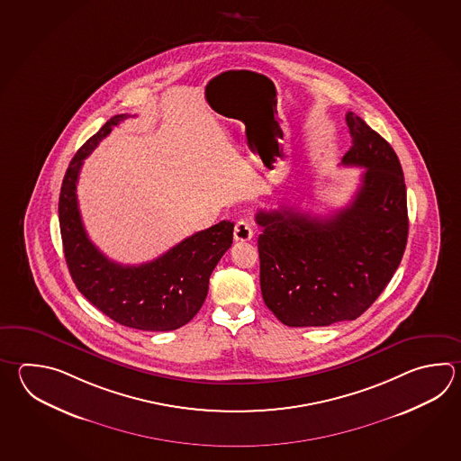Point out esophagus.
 Wrapping results in <instances>:
<instances>
[{"label": "esophagus", "mask_w": 461, "mask_h": 461, "mask_svg": "<svg viewBox=\"0 0 461 461\" xmlns=\"http://www.w3.org/2000/svg\"><path fill=\"white\" fill-rule=\"evenodd\" d=\"M253 226L246 220H240L235 225V240L236 241H249L253 238Z\"/></svg>", "instance_id": "34e87169"}]
</instances>
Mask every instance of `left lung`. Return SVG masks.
Masks as SVG:
<instances>
[{
    "instance_id": "8db88e82",
    "label": "left lung",
    "mask_w": 461,
    "mask_h": 461,
    "mask_svg": "<svg viewBox=\"0 0 461 461\" xmlns=\"http://www.w3.org/2000/svg\"><path fill=\"white\" fill-rule=\"evenodd\" d=\"M343 166L365 167L349 205L321 220L259 210L264 303L287 327H329L365 313L393 279L409 233L407 192L391 144L355 113Z\"/></svg>"
}]
</instances>
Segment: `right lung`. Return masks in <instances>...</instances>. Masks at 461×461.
<instances>
[{
    "label": "right lung",
    "mask_w": 461,
    "mask_h": 461,
    "mask_svg": "<svg viewBox=\"0 0 461 461\" xmlns=\"http://www.w3.org/2000/svg\"><path fill=\"white\" fill-rule=\"evenodd\" d=\"M130 118H110L77 150L59 197V223L68 273L86 301L116 323L146 331H170L188 323L203 305L208 281L233 243L231 221H220L188 236L158 259L122 266L108 259L85 231L77 200V180L84 159L114 126Z\"/></svg>",
    "instance_id": "right-lung-1"
}]
</instances>
